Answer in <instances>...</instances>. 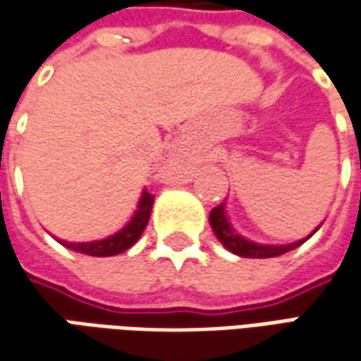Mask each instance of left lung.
Here are the masks:
<instances>
[{
	"label": "left lung",
	"mask_w": 361,
	"mask_h": 361,
	"mask_svg": "<svg viewBox=\"0 0 361 361\" xmlns=\"http://www.w3.org/2000/svg\"><path fill=\"white\" fill-rule=\"evenodd\" d=\"M209 223H211V227L215 231L216 239L223 243V247H225L227 251H231V253H235V255L239 257H249V259H267V257L283 255L287 251H291V249H295L299 245H303L312 235H315V231L322 227V225H319L310 237L299 239V241L295 243H289V245H261V243L249 241V239L241 237L239 233H235V229L231 227L229 219H227V213H225V202H221L219 207H215V209L211 211Z\"/></svg>",
	"instance_id": "8db88e82"
}]
</instances>
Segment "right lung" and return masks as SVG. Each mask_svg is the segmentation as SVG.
I'll list each match as a JSON object with an SVG mask.
<instances>
[{
    "label": "right lung",
    "mask_w": 361,
    "mask_h": 361,
    "mask_svg": "<svg viewBox=\"0 0 361 361\" xmlns=\"http://www.w3.org/2000/svg\"><path fill=\"white\" fill-rule=\"evenodd\" d=\"M152 202H154V197L145 188L142 195H140L138 207H136L130 221L126 223V227H122L118 233H114V235H110L106 239L88 243H68L60 241V239L58 241L62 243L63 247L72 249V251L92 257H112L118 255V253H124L126 249H130L132 245L140 239L142 231L146 229L148 219H150V211H152Z\"/></svg>",
    "instance_id": "obj_1"
}]
</instances>
